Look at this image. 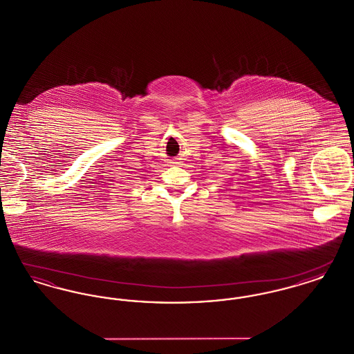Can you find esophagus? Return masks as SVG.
I'll list each match as a JSON object with an SVG mask.
<instances>
[{
  "instance_id": "obj_1",
  "label": "esophagus",
  "mask_w": 354,
  "mask_h": 354,
  "mask_svg": "<svg viewBox=\"0 0 354 354\" xmlns=\"http://www.w3.org/2000/svg\"><path fill=\"white\" fill-rule=\"evenodd\" d=\"M169 163H171V165H172V166H176V165H179V163H180V162H178V160H171V162H169Z\"/></svg>"
}]
</instances>
